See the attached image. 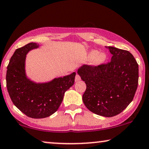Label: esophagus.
I'll return each mask as SVG.
<instances>
[{
    "label": "esophagus",
    "instance_id": "1",
    "mask_svg": "<svg viewBox=\"0 0 149 149\" xmlns=\"http://www.w3.org/2000/svg\"><path fill=\"white\" fill-rule=\"evenodd\" d=\"M81 80V77L79 74H76V77H75V82H78Z\"/></svg>",
    "mask_w": 149,
    "mask_h": 149
}]
</instances>
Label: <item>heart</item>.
<instances>
[{"label": "heart", "instance_id": "b5f03b06", "mask_svg": "<svg viewBox=\"0 0 149 149\" xmlns=\"http://www.w3.org/2000/svg\"><path fill=\"white\" fill-rule=\"evenodd\" d=\"M85 58L90 60L91 65L94 67H98L105 63L107 59V55L103 52H99L96 49H91L86 54Z\"/></svg>", "mask_w": 149, "mask_h": 149}]
</instances>
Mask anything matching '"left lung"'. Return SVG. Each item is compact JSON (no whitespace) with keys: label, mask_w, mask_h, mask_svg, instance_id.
<instances>
[{"label":"left lung","mask_w":149,"mask_h":149,"mask_svg":"<svg viewBox=\"0 0 149 149\" xmlns=\"http://www.w3.org/2000/svg\"><path fill=\"white\" fill-rule=\"evenodd\" d=\"M112 54L107 64L83 65L77 73L87 85L84 104L97 115L113 117L132 102L139 83V65L130 52L105 46Z\"/></svg>","instance_id":"left-lung-1"}]
</instances>
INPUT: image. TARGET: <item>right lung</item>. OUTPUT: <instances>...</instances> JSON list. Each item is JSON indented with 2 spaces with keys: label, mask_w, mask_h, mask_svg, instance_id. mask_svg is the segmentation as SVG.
Instances as JSON below:
<instances>
[{
  "label": "right lung",
  "mask_w": 149,
  "mask_h": 149,
  "mask_svg": "<svg viewBox=\"0 0 149 149\" xmlns=\"http://www.w3.org/2000/svg\"><path fill=\"white\" fill-rule=\"evenodd\" d=\"M40 44L29 43L17 49L10 58L6 70V87L13 104L28 117L44 118L58 109L65 92L74 85L76 72L37 83L27 77L25 70L27 54Z\"/></svg>",
  "instance_id": "1"
}]
</instances>
